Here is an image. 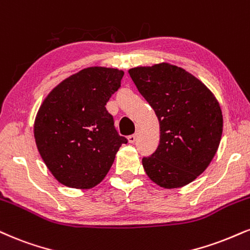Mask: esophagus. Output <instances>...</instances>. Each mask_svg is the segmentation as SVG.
I'll return each mask as SVG.
<instances>
[{
    "label": "esophagus",
    "mask_w": 250,
    "mask_h": 250,
    "mask_svg": "<svg viewBox=\"0 0 250 250\" xmlns=\"http://www.w3.org/2000/svg\"><path fill=\"white\" fill-rule=\"evenodd\" d=\"M135 141H136V135H130V136H128V142L129 143H134Z\"/></svg>",
    "instance_id": "34e87169"
}]
</instances>
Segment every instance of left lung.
Here are the masks:
<instances>
[{
  "instance_id": "1",
  "label": "left lung",
  "mask_w": 250,
  "mask_h": 250,
  "mask_svg": "<svg viewBox=\"0 0 250 250\" xmlns=\"http://www.w3.org/2000/svg\"><path fill=\"white\" fill-rule=\"evenodd\" d=\"M159 122L158 148L142 164L163 188L190 184L212 162L222 135V112L214 94L193 74L169 62L128 71Z\"/></svg>"
}]
</instances>
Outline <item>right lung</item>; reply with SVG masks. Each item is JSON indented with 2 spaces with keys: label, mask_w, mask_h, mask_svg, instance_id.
I'll return each mask as SVG.
<instances>
[{
  "label": "right lung",
  "mask_w": 250,
  "mask_h": 250,
  "mask_svg": "<svg viewBox=\"0 0 250 250\" xmlns=\"http://www.w3.org/2000/svg\"><path fill=\"white\" fill-rule=\"evenodd\" d=\"M125 72L83 68L47 94L35 119L36 146L60 184L87 190L104 180L127 138L120 136L106 104Z\"/></svg>",
  "instance_id": "add662e5"
}]
</instances>
